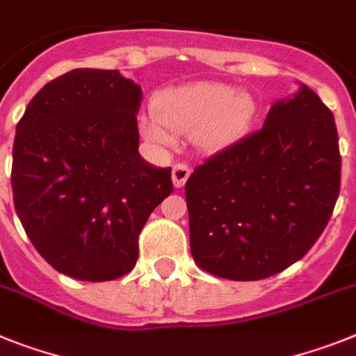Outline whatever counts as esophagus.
Masks as SVG:
<instances>
[{
	"label": "esophagus",
	"instance_id": "obj_1",
	"mask_svg": "<svg viewBox=\"0 0 356 356\" xmlns=\"http://www.w3.org/2000/svg\"><path fill=\"white\" fill-rule=\"evenodd\" d=\"M191 176V167L185 165V163H176L175 167H172V185H175L176 189H180V187H184L185 181H187V178Z\"/></svg>",
	"mask_w": 356,
	"mask_h": 356
}]
</instances>
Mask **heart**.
<instances>
[{"label":"heart","instance_id":"1","mask_svg":"<svg viewBox=\"0 0 356 356\" xmlns=\"http://www.w3.org/2000/svg\"><path fill=\"white\" fill-rule=\"evenodd\" d=\"M256 97L223 83H196L167 91L156 102V117L142 122L145 136L172 145L175 135H191L198 147L218 151L238 142L252 127Z\"/></svg>","mask_w":356,"mask_h":356}]
</instances>
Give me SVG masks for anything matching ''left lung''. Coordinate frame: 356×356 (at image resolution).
<instances>
[{
  "instance_id": "left-lung-1",
  "label": "left lung",
  "mask_w": 356,
  "mask_h": 356,
  "mask_svg": "<svg viewBox=\"0 0 356 356\" xmlns=\"http://www.w3.org/2000/svg\"><path fill=\"white\" fill-rule=\"evenodd\" d=\"M340 189L335 118L300 84L270 108L259 131L225 147L185 184L191 254L218 277L259 281L305 256L326 229Z\"/></svg>"
}]
</instances>
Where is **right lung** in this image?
<instances>
[{"label":"right lung","mask_w":356,"mask_h":356,"mask_svg":"<svg viewBox=\"0 0 356 356\" xmlns=\"http://www.w3.org/2000/svg\"><path fill=\"white\" fill-rule=\"evenodd\" d=\"M140 100L117 70L77 68L42 86L16 127L21 225L48 265L79 281L131 272L145 221L172 193L171 167L138 153Z\"/></svg>","instance_id":"right-lung-1"}]
</instances>
